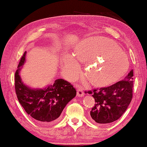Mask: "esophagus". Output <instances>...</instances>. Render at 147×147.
<instances>
[{
  "label": "esophagus",
  "mask_w": 147,
  "mask_h": 147,
  "mask_svg": "<svg viewBox=\"0 0 147 147\" xmlns=\"http://www.w3.org/2000/svg\"><path fill=\"white\" fill-rule=\"evenodd\" d=\"M77 94H78V96L82 97L84 95V92H83V90L81 87H78V89L77 90Z\"/></svg>",
  "instance_id": "1"
}]
</instances>
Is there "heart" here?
Segmentation results:
<instances>
[{
  "label": "heart",
  "instance_id": "heart-1",
  "mask_svg": "<svg viewBox=\"0 0 147 147\" xmlns=\"http://www.w3.org/2000/svg\"><path fill=\"white\" fill-rule=\"evenodd\" d=\"M73 55L62 58L63 69L74 77L80 68L76 61L87 62L83 75L89 84L96 87L108 86L118 81L129 66L127 56L120 47L112 40L102 37L81 40L76 45Z\"/></svg>",
  "mask_w": 147,
  "mask_h": 147
}]
</instances>
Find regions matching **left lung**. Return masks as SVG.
Here are the masks:
<instances>
[{
  "label": "left lung",
  "instance_id": "left-lung-1",
  "mask_svg": "<svg viewBox=\"0 0 147 147\" xmlns=\"http://www.w3.org/2000/svg\"><path fill=\"white\" fill-rule=\"evenodd\" d=\"M133 77L131 69L123 80L111 86L85 91L92 94L95 100L90 112L92 121L98 123H112L122 116L133 97Z\"/></svg>",
  "mask_w": 147,
  "mask_h": 147
}]
</instances>
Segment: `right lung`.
<instances>
[{
	"mask_svg": "<svg viewBox=\"0 0 147 147\" xmlns=\"http://www.w3.org/2000/svg\"><path fill=\"white\" fill-rule=\"evenodd\" d=\"M26 52L20 60L15 73L16 93L20 105L29 115L44 124L58 120L66 105L76 95L71 83L58 79L45 89H31L22 81L20 72L26 62Z\"/></svg>",
	"mask_w": 147,
	"mask_h": 147,
	"instance_id": "obj_1",
	"label": "right lung"
}]
</instances>
